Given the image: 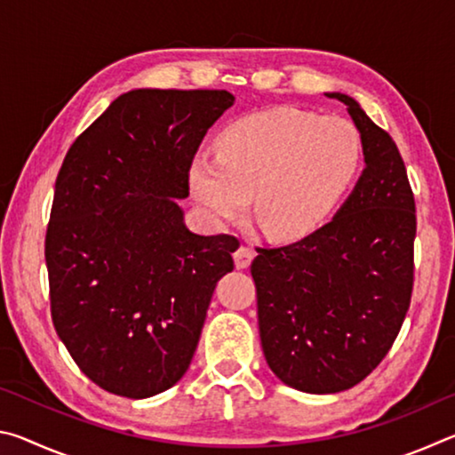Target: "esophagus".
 I'll use <instances>...</instances> for the list:
<instances>
[{"mask_svg":"<svg viewBox=\"0 0 455 455\" xmlns=\"http://www.w3.org/2000/svg\"><path fill=\"white\" fill-rule=\"evenodd\" d=\"M252 259H255V251H252L251 246L241 244L235 251V265H236V268H246V267L251 265Z\"/></svg>","mask_w":455,"mask_h":455,"instance_id":"obj_1","label":"esophagus"}]
</instances>
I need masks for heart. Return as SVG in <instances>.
<instances>
[{
	"label": "heart",
	"instance_id": "b5f03b06",
	"mask_svg": "<svg viewBox=\"0 0 455 455\" xmlns=\"http://www.w3.org/2000/svg\"><path fill=\"white\" fill-rule=\"evenodd\" d=\"M361 160L363 142L349 120L276 106L230 122L217 138V154L192 158L188 187L214 222L236 219L251 195L259 228L292 241L333 214Z\"/></svg>",
	"mask_w": 455,
	"mask_h": 455
}]
</instances>
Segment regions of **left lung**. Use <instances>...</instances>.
<instances>
[{
  "instance_id": "8db88e82",
  "label": "left lung",
  "mask_w": 455,
  "mask_h": 455,
  "mask_svg": "<svg viewBox=\"0 0 455 455\" xmlns=\"http://www.w3.org/2000/svg\"><path fill=\"white\" fill-rule=\"evenodd\" d=\"M365 168L333 220L301 241L257 249L259 333L271 371L305 394H339L381 363L413 289L415 200L397 146L347 94Z\"/></svg>"
}]
</instances>
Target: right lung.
<instances>
[{"label":"right lung","mask_w":455,"mask_h":455,"mask_svg":"<svg viewBox=\"0 0 455 455\" xmlns=\"http://www.w3.org/2000/svg\"><path fill=\"white\" fill-rule=\"evenodd\" d=\"M227 90H132L68 150L45 233L52 319L114 395L144 399L187 373L238 241L184 225L188 166Z\"/></svg>","instance_id":"obj_1"}]
</instances>
